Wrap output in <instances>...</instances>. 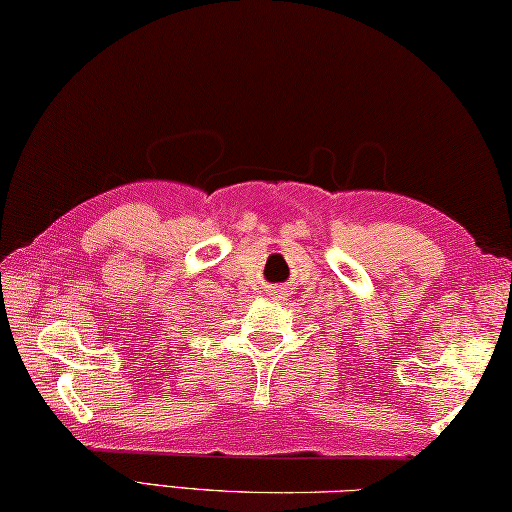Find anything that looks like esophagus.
<instances>
[{"label": "esophagus", "mask_w": 512, "mask_h": 512, "mask_svg": "<svg viewBox=\"0 0 512 512\" xmlns=\"http://www.w3.org/2000/svg\"><path fill=\"white\" fill-rule=\"evenodd\" d=\"M272 296L274 298H283L285 296V287L283 285H274L272 287Z\"/></svg>", "instance_id": "obj_1"}]
</instances>
